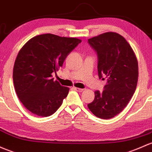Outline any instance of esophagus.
I'll list each match as a JSON object with an SVG mask.
<instances>
[{
  "instance_id": "esophagus-1",
  "label": "esophagus",
  "mask_w": 152,
  "mask_h": 152,
  "mask_svg": "<svg viewBox=\"0 0 152 152\" xmlns=\"http://www.w3.org/2000/svg\"><path fill=\"white\" fill-rule=\"evenodd\" d=\"M75 89V90L76 91H77V92H83V91H84V89H80V88H76V87H74V88H73Z\"/></svg>"
}]
</instances>
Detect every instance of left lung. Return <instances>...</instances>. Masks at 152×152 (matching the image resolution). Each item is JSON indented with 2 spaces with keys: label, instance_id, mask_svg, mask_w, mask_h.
Masks as SVG:
<instances>
[{
  "label": "left lung",
  "instance_id": "8db88e82",
  "mask_svg": "<svg viewBox=\"0 0 152 152\" xmlns=\"http://www.w3.org/2000/svg\"><path fill=\"white\" fill-rule=\"evenodd\" d=\"M97 55L99 79L107 78L104 90L95 92V99L87 105L97 117L108 119L122 112L136 89L138 60L123 36L113 32L88 39Z\"/></svg>",
  "mask_w": 152,
  "mask_h": 152
}]
</instances>
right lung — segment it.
Returning a JSON list of instances; mask_svg holds the SVG:
<instances>
[{"label":"right lung","mask_w":152,"mask_h":152,"mask_svg":"<svg viewBox=\"0 0 152 152\" xmlns=\"http://www.w3.org/2000/svg\"><path fill=\"white\" fill-rule=\"evenodd\" d=\"M81 41L43 34L29 40L20 49L13 70L16 93L24 106L39 116H51L67 97L69 88L52 79L67 56Z\"/></svg>","instance_id":"obj_1"}]
</instances>
